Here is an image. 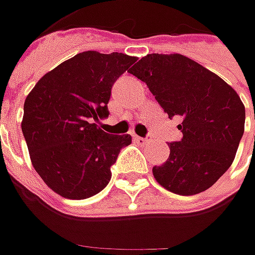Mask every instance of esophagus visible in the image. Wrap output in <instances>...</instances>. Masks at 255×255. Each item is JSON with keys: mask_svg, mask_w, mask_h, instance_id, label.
I'll return each mask as SVG.
<instances>
[{"mask_svg": "<svg viewBox=\"0 0 255 255\" xmlns=\"http://www.w3.org/2000/svg\"><path fill=\"white\" fill-rule=\"evenodd\" d=\"M134 140L137 143H140V144H146V143L150 142V139H147V137H140V136H134Z\"/></svg>", "mask_w": 255, "mask_h": 255, "instance_id": "esophagus-1", "label": "esophagus"}]
</instances>
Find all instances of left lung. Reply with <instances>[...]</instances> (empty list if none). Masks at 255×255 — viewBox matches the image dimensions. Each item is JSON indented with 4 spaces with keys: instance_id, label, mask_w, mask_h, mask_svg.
Listing matches in <instances>:
<instances>
[{
    "instance_id": "1",
    "label": "left lung",
    "mask_w": 255,
    "mask_h": 255,
    "mask_svg": "<svg viewBox=\"0 0 255 255\" xmlns=\"http://www.w3.org/2000/svg\"><path fill=\"white\" fill-rule=\"evenodd\" d=\"M129 72L146 82L169 118L181 119L183 137L169 143V159L153 167L156 181L181 196L207 190L231 166L244 133L239 93L180 54L146 55Z\"/></svg>"
}]
</instances>
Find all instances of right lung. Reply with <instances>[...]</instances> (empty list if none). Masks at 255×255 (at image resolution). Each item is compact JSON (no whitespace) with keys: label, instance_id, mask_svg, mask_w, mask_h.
Here are the masks:
<instances>
[{"label":"right lung","instance_id":"1","mask_svg":"<svg viewBox=\"0 0 255 255\" xmlns=\"http://www.w3.org/2000/svg\"><path fill=\"white\" fill-rule=\"evenodd\" d=\"M136 56L85 51L45 74L28 93L21 129L32 166L45 184L65 199L102 191L111 166L130 134H109L95 123L109 115L115 81Z\"/></svg>","mask_w":255,"mask_h":255}]
</instances>
